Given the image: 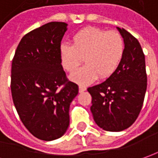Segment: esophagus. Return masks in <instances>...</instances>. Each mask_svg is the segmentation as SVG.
<instances>
[{"label": "esophagus", "mask_w": 158, "mask_h": 158, "mask_svg": "<svg viewBox=\"0 0 158 158\" xmlns=\"http://www.w3.org/2000/svg\"><path fill=\"white\" fill-rule=\"evenodd\" d=\"M86 90V87L85 86H83V85H79V93H83Z\"/></svg>", "instance_id": "1"}]
</instances>
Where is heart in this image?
<instances>
[{"instance_id":"heart-1","label":"heart","mask_w":158,"mask_h":158,"mask_svg":"<svg viewBox=\"0 0 158 158\" xmlns=\"http://www.w3.org/2000/svg\"><path fill=\"white\" fill-rule=\"evenodd\" d=\"M124 51V40L118 33L87 27L73 35L72 46H61V65L65 71L73 72L84 59L86 64L72 73L70 79L86 85L96 80L98 75L105 79L112 74L122 60Z\"/></svg>"}]
</instances>
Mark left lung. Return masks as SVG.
<instances>
[{
  "mask_svg": "<svg viewBox=\"0 0 158 158\" xmlns=\"http://www.w3.org/2000/svg\"><path fill=\"white\" fill-rule=\"evenodd\" d=\"M124 39L122 60L101 83L89 87L95 123L107 131H121L135 122L142 109L147 88L145 58L138 40L117 27Z\"/></svg>",
  "mask_w": 158,
  "mask_h": 158,
  "instance_id": "obj_1",
  "label": "left lung"
}]
</instances>
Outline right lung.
I'll list each match as a JSON object with an SVG mask.
<instances>
[{
	"mask_svg": "<svg viewBox=\"0 0 158 158\" xmlns=\"http://www.w3.org/2000/svg\"><path fill=\"white\" fill-rule=\"evenodd\" d=\"M65 22L52 21L21 39L12 61L11 93L21 122L35 138L52 141L67 131L79 86L67 82L60 61ZM65 84L59 91L58 87Z\"/></svg>",
	"mask_w": 158,
	"mask_h": 158,
	"instance_id": "obj_1",
	"label": "right lung"
}]
</instances>
